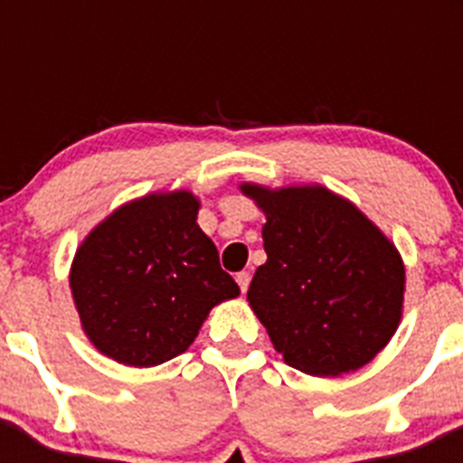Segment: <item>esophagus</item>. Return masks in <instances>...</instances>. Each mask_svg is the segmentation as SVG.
<instances>
[{
	"instance_id": "obj_1",
	"label": "esophagus",
	"mask_w": 463,
	"mask_h": 463,
	"mask_svg": "<svg viewBox=\"0 0 463 463\" xmlns=\"http://www.w3.org/2000/svg\"><path fill=\"white\" fill-rule=\"evenodd\" d=\"M236 282H239V288H241V292H248V288H250V273L248 271H241V273H236Z\"/></svg>"
}]
</instances>
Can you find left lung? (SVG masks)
Returning <instances> with one entry per match:
<instances>
[{"label": "left lung", "instance_id": "1", "mask_svg": "<svg viewBox=\"0 0 463 463\" xmlns=\"http://www.w3.org/2000/svg\"><path fill=\"white\" fill-rule=\"evenodd\" d=\"M267 215V261L248 304L285 364L336 378L371 362L399 329L406 292L401 252L350 199L320 183H241Z\"/></svg>", "mask_w": 463, "mask_h": 463}]
</instances>
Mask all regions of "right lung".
<instances>
[{"instance_id":"right-lung-1","label":"right lung","mask_w":463,"mask_h":463,"mask_svg":"<svg viewBox=\"0 0 463 463\" xmlns=\"http://www.w3.org/2000/svg\"><path fill=\"white\" fill-rule=\"evenodd\" d=\"M190 190L150 192L122 203L90 232L69 271L85 336L101 354L137 369L185 353L208 313L241 294Z\"/></svg>"}]
</instances>
